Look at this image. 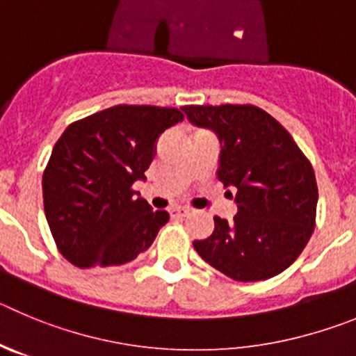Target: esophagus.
Instances as JSON below:
<instances>
[{
	"mask_svg": "<svg viewBox=\"0 0 356 356\" xmlns=\"http://www.w3.org/2000/svg\"><path fill=\"white\" fill-rule=\"evenodd\" d=\"M169 213H171V217H187V215L191 213V208H187V207H172L171 210H169Z\"/></svg>",
	"mask_w": 356,
	"mask_h": 356,
	"instance_id": "obj_1",
	"label": "esophagus"
}]
</instances>
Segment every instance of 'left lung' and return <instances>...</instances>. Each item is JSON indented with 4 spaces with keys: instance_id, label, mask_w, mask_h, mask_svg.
Wrapping results in <instances>:
<instances>
[{
    "instance_id": "8db88e82",
    "label": "left lung",
    "mask_w": 356,
    "mask_h": 356,
    "mask_svg": "<svg viewBox=\"0 0 356 356\" xmlns=\"http://www.w3.org/2000/svg\"><path fill=\"white\" fill-rule=\"evenodd\" d=\"M184 113L218 138L217 178L236 191L238 207L231 222L213 217V233L194 240V249L240 282L279 275L314 231L318 185L311 162L291 134L256 106H185Z\"/></svg>"
}]
</instances>
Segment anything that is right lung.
Masks as SVG:
<instances>
[{"mask_svg":"<svg viewBox=\"0 0 356 356\" xmlns=\"http://www.w3.org/2000/svg\"><path fill=\"white\" fill-rule=\"evenodd\" d=\"M184 120L175 107L114 106L67 127L42 178L44 210L60 252L79 268L125 265L169 220L132 185L146 180L155 141Z\"/></svg>","mask_w":356,"mask_h":356,"instance_id":"add662e5","label":"right lung"}]
</instances>
